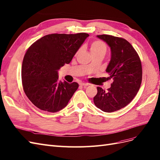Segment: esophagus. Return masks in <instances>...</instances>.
<instances>
[{
	"label": "esophagus",
	"instance_id": "1",
	"mask_svg": "<svg viewBox=\"0 0 160 160\" xmlns=\"http://www.w3.org/2000/svg\"><path fill=\"white\" fill-rule=\"evenodd\" d=\"M79 85L81 86H88V85H89V84L87 83V82H80Z\"/></svg>",
	"mask_w": 160,
	"mask_h": 160
}]
</instances>
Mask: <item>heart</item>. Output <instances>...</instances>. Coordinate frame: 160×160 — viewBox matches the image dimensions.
<instances>
[{"label": "heart", "mask_w": 160, "mask_h": 160, "mask_svg": "<svg viewBox=\"0 0 160 160\" xmlns=\"http://www.w3.org/2000/svg\"><path fill=\"white\" fill-rule=\"evenodd\" d=\"M90 50L92 54L98 53V52H106L107 47L105 44H104V43L102 42V41L96 40L91 43Z\"/></svg>", "instance_id": "b5f03b06"}]
</instances>
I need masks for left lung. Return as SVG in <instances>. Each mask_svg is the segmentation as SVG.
Masks as SVG:
<instances>
[{
    "label": "left lung",
    "mask_w": 160,
    "mask_h": 160,
    "mask_svg": "<svg viewBox=\"0 0 160 160\" xmlns=\"http://www.w3.org/2000/svg\"><path fill=\"white\" fill-rule=\"evenodd\" d=\"M97 37L111 48V60L106 72L114 81L107 91L97 87L93 101L101 111L112 112L128 105L139 91L142 78L141 61L127 40L105 34Z\"/></svg>",
    "instance_id": "obj_1"
}]
</instances>
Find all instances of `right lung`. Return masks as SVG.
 I'll return each mask as SVG.
<instances>
[{
    "label": "right lung",
    "mask_w": 160,
    "mask_h": 160,
    "mask_svg": "<svg viewBox=\"0 0 160 160\" xmlns=\"http://www.w3.org/2000/svg\"><path fill=\"white\" fill-rule=\"evenodd\" d=\"M89 36L86 33L49 34L28 49L22 66V81L25 94L36 107L56 112L68 105L79 85L59 81L58 71L71 62Z\"/></svg>",
    "instance_id": "1"
}]
</instances>
